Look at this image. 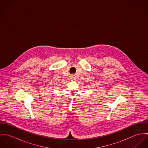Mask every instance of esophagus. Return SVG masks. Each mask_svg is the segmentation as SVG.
<instances>
[{"label":"esophagus","mask_w":148,"mask_h":148,"mask_svg":"<svg viewBox=\"0 0 148 148\" xmlns=\"http://www.w3.org/2000/svg\"><path fill=\"white\" fill-rule=\"evenodd\" d=\"M71 79L72 80H74L76 79V78L75 76H74V75H72V76H71Z\"/></svg>","instance_id":"obj_1"}]
</instances>
